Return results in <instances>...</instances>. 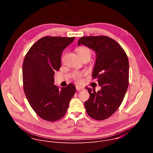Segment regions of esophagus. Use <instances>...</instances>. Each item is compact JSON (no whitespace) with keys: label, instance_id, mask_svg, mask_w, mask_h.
I'll use <instances>...</instances> for the list:
<instances>
[{"label":"esophagus","instance_id":"1","mask_svg":"<svg viewBox=\"0 0 153 153\" xmlns=\"http://www.w3.org/2000/svg\"><path fill=\"white\" fill-rule=\"evenodd\" d=\"M76 90L77 91H80V90H83V87H82L81 86H79V85H76Z\"/></svg>","mask_w":153,"mask_h":153}]
</instances>
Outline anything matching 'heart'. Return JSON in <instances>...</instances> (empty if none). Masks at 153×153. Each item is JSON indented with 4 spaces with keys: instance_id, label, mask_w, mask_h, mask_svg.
Returning a JSON list of instances; mask_svg holds the SVG:
<instances>
[{
    "instance_id": "obj_1",
    "label": "heart",
    "mask_w": 153,
    "mask_h": 153,
    "mask_svg": "<svg viewBox=\"0 0 153 153\" xmlns=\"http://www.w3.org/2000/svg\"><path fill=\"white\" fill-rule=\"evenodd\" d=\"M77 54L80 57H82L86 55L91 56V50L90 48L86 47H80L76 49ZM84 74V72H76L73 75V78L77 82H80L81 81V77Z\"/></svg>"
}]
</instances>
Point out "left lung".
<instances>
[{
  "mask_svg": "<svg viewBox=\"0 0 153 153\" xmlns=\"http://www.w3.org/2000/svg\"><path fill=\"white\" fill-rule=\"evenodd\" d=\"M81 44L96 53L91 76L101 86L97 92L85 88L90 93L84 103L86 111L91 118L103 120L112 116L123 100L129 83L128 59L119 43L108 36L82 37L78 41Z\"/></svg>",
  "mask_w": 153,
  "mask_h": 153,
  "instance_id": "8db88e82",
  "label": "left lung"
}]
</instances>
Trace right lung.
Here are the masks:
<instances>
[{
  "label": "right lung",
  "instance_id": "obj_1",
  "mask_svg": "<svg viewBox=\"0 0 153 153\" xmlns=\"http://www.w3.org/2000/svg\"><path fill=\"white\" fill-rule=\"evenodd\" d=\"M74 39L45 36L34 43L24 58V93L33 110L45 120L54 122L63 117L76 93L72 83L60 90L54 85L55 71L60 68L62 53Z\"/></svg>",
  "mask_w": 153,
  "mask_h": 153
}]
</instances>
